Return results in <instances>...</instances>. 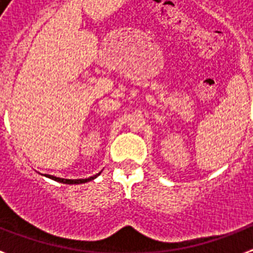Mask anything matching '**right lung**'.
I'll return each instance as SVG.
<instances>
[{
    "mask_svg": "<svg viewBox=\"0 0 253 253\" xmlns=\"http://www.w3.org/2000/svg\"><path fill=\"white\" fill-rule=\"evenodd\" d=\"M101 173V172H99ZM98 174H95V176H91L89 177V178H79V180H69V178H60V177H55V176H51V174H44L45 177H48V178H51V180H55L57 181V182H61V184H68V185H73V184H85V182H87V181H91L94 180L95 177L99 176Z\"/></svg>",
    "mask_w": 253,
    "mask_h": 253,
    "instance_id": "obj_1",
    "label": "right lung"
}]
</instances>
